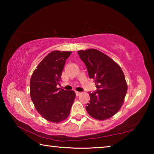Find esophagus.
Listing matches in <instances>:
<instances>
[{
    "label": "esophagus",
    "instance_id": "34e87169",
    "mask_svg": "<svg viewBox=\"0 0 154 154\" xmlns=\"http://www.w3.org/2000/svg\"><path fill=\"white\" fill-rule=\"evenodd\" d=\"M75 94H76V96H79L81 94V92H77V91H76V92H75Z\"/></svg>",
    "mask_w": 154,
    "mask_h": 154
}]
</instances>
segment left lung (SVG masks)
<instances>
[{
    "instance_id": "8db88e82",
    "label": "left lung",
    "mask_w": 154,
    "mask_h": 154,
    "mask_svg": "<svg viewBox=\"0 0 154 154\" xmlns=\"http://www.w3.org/2000/svg\"><path fill=\"white\" fill-rule=\"evenodd\" d=\"M77 52L97 88L96 92L89 93L90 100L85 106L88 114L98 120L111 118L122 107L128 90L121 67L97 49Z\"/></svg>"
}]
</instances>
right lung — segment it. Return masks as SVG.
Segmentation results:
<instances>
[{"label":"right lung","instance_id":"1","mask_svg":"<svg viewBox=\"0 0 154 154\" xmlns=\"http://www.w3.org/2000/svg\"><path fill=\"white\" fill-rule=\"evenodd\" d=\"M71 53L51 51L36 66L30 79V97L36 110L46 120L54 123L68 118L75 98L73 90L57 88L65 62Z\"/></svg>","mask_w":154,"mask_h":154}]
</instances>
